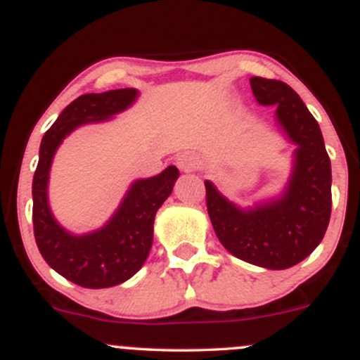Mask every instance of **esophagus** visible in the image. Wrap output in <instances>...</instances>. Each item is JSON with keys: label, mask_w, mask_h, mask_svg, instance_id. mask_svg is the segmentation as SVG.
I'll list each match as a JSON object with an SVG mask.
<instances>
[{"label": "esophagus", "mask_w": 360, "mask_h": 360, "mask_svg": "<svg viewBox=\"0 0 360 360\" xmlns=\"http://www.w3.org/2000/svg\"><path fill=\"white\" fill-rule=\"evenodd\" d=\"M199 165V158H197L193 153H181L176 158V167H179L181 172H193Z\"/></svg>", "instance_id": "obj_1"}]
</instances>
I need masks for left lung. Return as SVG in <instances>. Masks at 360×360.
Segmentation results:
<instances>
[{"label": "left lung", "mask_w": 360, "mask_h": 360, "mask_svg": "<svg viewBox=\"0 0 360 360\" xmlns=\"http://www.w3.org/2000/svg\"><path fill=\"white\" fill-rule=\"evenodd\" d=\"M260 105H277V122L297 144L292 175L281 199L240 209L205 181V204L217 238L231 255L270 270L300 264L320 245L332 214V167L316 119L278 79L250 78Z\"/></svg>", "instance_id": "8db88e82"}]
</instances>
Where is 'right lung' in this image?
Listing matches in <instances>:
<instances>
[{"mask_svg":"<svg viewBox=\"0 0 360 360\" xmlns=\"http://www.w3.org/2000/svg\"><path fill=\"white\" fill-rule=\"evenodd\" d=\"M136 96L134 88L78 96L60 112L40 143L39 165L32 184L35 241L44 260L82 288L119 285L143 267L153 245L156 211L168 199L179 179L176 167H168L160 175L134 181L110 221L103 228L82 236L68 233L52 216L47 184L56 149L76 127L110 119L126 110Z\"/></svg>","mask_w":360,"mask_h":360,"instance_id":"add662e5","label":"right lung"}]
</instances>
